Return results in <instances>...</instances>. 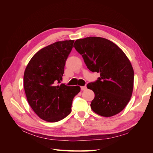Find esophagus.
<instances>
[{
  "mask_svg": "<svg viewBox=\"0 0 153 153\" xmlns=\"http://www.w3.org/2000/svg\"><path fill=\"white\" fill-rule=\"evenodd\" d=\"M86 89H87V87L86 86H82V87H81V90L82 91H85V90H86Z\"/></svg>",
  "mask_w": 153,
  "mask_h": 153,
  "instance_id": "34e87169",
  "label": "esophagus"
}]
</instances>
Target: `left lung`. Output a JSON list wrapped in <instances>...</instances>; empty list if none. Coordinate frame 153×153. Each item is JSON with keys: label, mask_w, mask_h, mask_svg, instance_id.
I'll list each match as a JSON object with an SVG mask.
<instances>
[{"label": "left lung", "mask_w": 153, "mask_h": 153, "mask_svg": "<svg viewBox=\"0 0 153 153\" xmlns=\"http://www.w3.org/2000/svg\"><path fill=\"white\" fill-rule=\"evenodd\" d=\"M73 47L82 55L87 68L100 74L98 80L87 85L94 92L92 111L103 117L121 112L133 89L134 71L126 54L112 41L100 37L77 39Z\"/></svg>", "instance_id": "obj_1"}]
</instances>
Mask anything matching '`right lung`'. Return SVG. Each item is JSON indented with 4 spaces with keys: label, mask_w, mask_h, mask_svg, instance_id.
<instances>
[{
    "label": "right lung",
    "mask_w": 153,
    "mask_h": 153,
    "mask_svg": "<svg viewBox=\"0 0 153 153\" xmlns=\"http://www.w3.org/2000/svg\"><path fill=\"white\" fill-rule=\"evenodd\" d=\"M74 41H57L41 49L25 68L24 87L27 101L45 121L57 122L68 116L74 97L80 91L79 86L59 85Z\"/></svg>",
    "instance_id": "right-lung-1"
}]
</instances>
